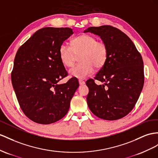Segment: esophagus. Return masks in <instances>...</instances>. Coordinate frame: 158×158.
Segmentation results:
<instances>
[{
	"mask_svg": "<svg viewBox=\"0 0 158 158\" xmlns=\"http://www.w3.org/2000/svg\"><path fill=\"white\" fill-rule=\"evenodd\" d=\"M79 83L80 85H83L85 84V82L83 80H79Z\"/></svg>",
	"mask_w": 158,
	"mask_h": 158,
	"instance_id": "esophagus-1",
	"label": "esophagus"
}]
</instances>
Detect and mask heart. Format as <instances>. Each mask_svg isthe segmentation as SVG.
I'll return each instance as SVG.
<instances>
[{"instance_id": "heart-1", "label": "heart", "mask_w": 158, "mask_h": 158, "mask_svg": "<svg viewBox=\"0 0 158 158\" xmlns=\"http://www.w3.org/2000/svg\"><path fill=\"white\" fill-rule=\"evenodd\" d=\"M71 46L63 43L59 48V55L63 65L71 67L74 63L75 54L79 55L81 63L69 71L70 76L85 79L94 71V67L100 68L106 63L108 50L106 44L97 41L90 35H81L71 40Z\"/></svg>"}]
</instances>
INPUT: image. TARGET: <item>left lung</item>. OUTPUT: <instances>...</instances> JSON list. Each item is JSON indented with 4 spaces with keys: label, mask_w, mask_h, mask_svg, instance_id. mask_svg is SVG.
Returning a JSON list of instances; mask_svg holds the SVG:
<instances>
[{
    "label": "left lung",
    "mask_w": 158,
    "mask_h": 158,
    "mask_svg": "<svg viewBox=\"0 0 158 158\" xmlns=\"http://www.w3.org/2000/svg\"><path fill=\"white\" fill-rule=\"evenodd\" d=\"M100 37L106 44L107 58L95 79L86 82L91 111L105 120H117L130 112L138 100L144 83L143 63L135 44L120 30L110 25L91 27L84 33Z\"/></svg>",
    "instance_id": "8db88e82"
}]
</instances>
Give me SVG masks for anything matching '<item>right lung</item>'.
<instances>
[{"label": "right lung", "mask_w": 158, "mask_h": 158, "mask_svg": "<svg viewBox=\"0 0 158 158\" xmlns=\"http://www.w3.org/2000/svg\"><path fill=\"white\" fill-rule=\"evenodd\" d=\"M73 34L69 27L43 28L16 54L12 84L23 113L35 123L51 124L62 119L79 87L73 77L66 83H58L67 75L59 48Z\"/></svg>", "instance_id": "1"}]
</instances>
